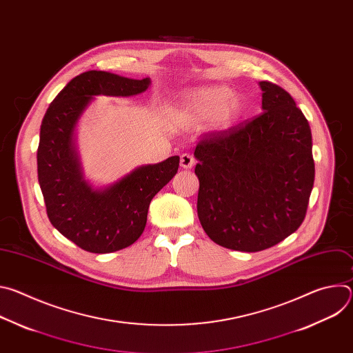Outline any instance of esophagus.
<instances>
[{
  "label": "esophagus",
  "instance_id": "34e87169",
  "mask_svg": "<svg viewBox=\"0 0 353 353\" xmlns=\"http://www.w3.org/2000/svg\"><path fill=\"white\" fill-rule=\"evenodd\" d=\"M194 162L195 161H194V158L190 154H183L180 157V166L183 169H191L194 166Z\"/></svg>",
  "mask_w": 353,
  "mask_h": 353
}]
</instances>
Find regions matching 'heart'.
I'll return each mask as SVG.
<instances>
[{
	"label": "heart",
	"mask_w": 353,
	"mask_h": 353,
	"mask_svg": "<svg viewBox=\"0 0 353 353\" xmlns=\"http://www.w3.org/2000/svg\"><path fill=\"white\" fill-rule=\"evenodd\" d=\"M241 99L225 85H210L183 94L177 116L187 124L211 120V127L225 131L233 127L243 114Z\"/></svg>",
	"instance_id": "b5f03b06"
}]
</instances>
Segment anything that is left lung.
I'll return each mask as SVG.
<instances>
[{
    "instance_id": "1",
    "label": "left lung",
    "mask_w": 353,
    "mask_h": 353,
    "mask_svg": "<svg viewBox=\"0 0 353 353\" xmlns=\"http://www.w3.org/2000/svg\"><path fill=\"white\" fill-rule=\"evenodd\" d=\"M259 85L263 113L207 134L194 150L201 226L216 244L247 253L299 229L314 184L309 121L285 89Z\"/></svg>"
}]
</instances>
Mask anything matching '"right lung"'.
Segmentation results:
<instances>
[{
	"instance_id": "add662e5",
	"label": "right lung",
	"mask_w": 353,
	"mask_h": 353,
	"mask_svg": "<svg viewBox=\"0 0 353 353\" xmlns=\"http://www.w3.org/2000/svg\"><path fill=\"white\" fill-rule=\"evenodd\" d=\"M149 78L131 79L106 71H86L48 106L37 148V176L52 225L82 250L106 254L125 248L142 234L152 198L174 177L179 157L142 165L106 187L83 177L75 130L94 96H135Z\"/></svg>"
}]
</instances>
